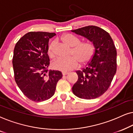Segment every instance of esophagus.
Returning a JSON list of instances; mask_svg holds the SVG:
<instances>
[{
	"label": "esophagus",
	"mask_w": 133,
	"mask_h": 133,
	"mask_svg": "<svg viewBox=\"0 0 133 133\" xmlns=\"http://www.w3.org/2000/svg\"><path fill=\"white\" fill-rule=\"evenodd\" d=\"M69 74V72H62L63 76H65V75H66V74Z\"/></svg>",
	"instance_id": "34e87169"
}]
</instances>
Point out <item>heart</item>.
Masks as SVG:
<instances>
[{
    "label": "heart",
    "mask_w": 133,
    "mask_h": 133,
    "mask_svg": "<svg viewBox=\"0 0 133 133\" xmlns=\"http://www.w3.org/2000/svg\"><path fill=\"white\" fill-rule=\"evenodd\" d=\"M65 44L72 47L70 52L71 57L67 59H57L52 63V66L56 70L66 72L78 67L80 64L85 65L90 62L96 52L94 42L88 40L81 42V39L74 34L66 33L61 37ZM47 53L50 58L55 56V42H52L48 45Z\"/></svg>",
    "instance_id": "b5f03b06"
}]
</instances>
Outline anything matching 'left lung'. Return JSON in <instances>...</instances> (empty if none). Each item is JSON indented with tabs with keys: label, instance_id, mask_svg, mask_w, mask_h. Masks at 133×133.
I'll return each mask as SVG.
<instances>
[{
	"label": "left lung",
	"instance_id": "obj_1",
	"mask_svg": "<svg viewBox=\"0 0 133 133\" xmlns=\"http://www.w3.org/2000/svg\"><path fill=\"white\" fill-rule=\"evenodd\" d=\"M94 42L96 52L88 66L76 73L78 80L72 88L77 97L85 99L99 97L108 90L117 70V51L106 31L91 25L72 30Z\"/></svg>",
	"mask_w": 133,
	"mask_h": 133
}]
</instances>
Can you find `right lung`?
I'll return each mask as SVG.
<instances>
[{
    "label": "right lung",
    "instance_id": "right-lung-1",
    "mask_svg": "<svg viewBox=\"0 0 133 133\" xmlns=\"http://www.w3.org/2000/svg\"><path fill=\"white\" fill-rule=\"evenodd\" d=\"M54 32L31 31L16 43L12 57L14 79L23 94L31 101L42 102L54 95L59 71H48V42Z\"/></svg>",
    "mask_w": 133,
    "mask_h": 133
}]
</instances>
